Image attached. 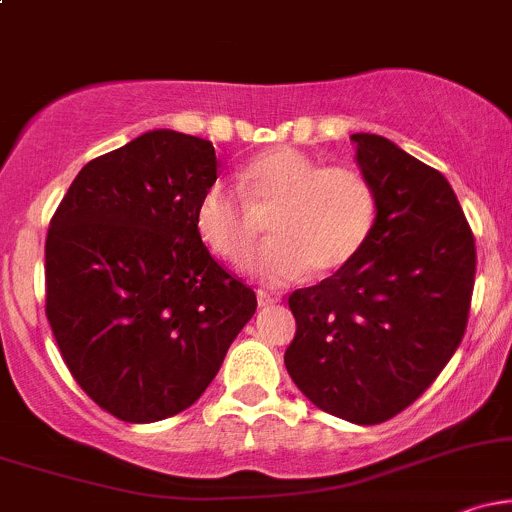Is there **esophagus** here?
Segmentation results:
<instances>
[{
	"mask_svg": "<svg viewBox=\"0 0 512 512\" xmlns=\"http://www.w3.org/2000/svg\"><path fill=\"white\" fill-rule=\"evenodd\" d=\"M281 298L276 296V293H267V291H257V303H260V308H269V305H276Z\"/></svg>",
	"mask_w": 512,
	"mask_h": 512,
	"instance_id": "1",
	"label": "esophagus"
}]
</instances>
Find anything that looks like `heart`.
<instances>
[{"instance_id": "heart-1", "label": "heart", "mask_w": 512, "mask_h": 512, "mask_svg": "<svg viewBox=\"0 0 512 512\" xmlns=\"http://www.w3.org/2000/svg\"><path fill=\"white\" fill-rule=\"evenodd\" d=\"M238 194L211 185L199 197L195 231L226 262H243L269 216V240L248 262L264 284H289L310 269L327 276L354 262L378 214L373 185L354 166H322L293 146H272L236 173Z\"/></svg>"}]
</instances>
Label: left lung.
I'll return each mask as SVG.
<instances>
[{
  "mask_svg": "<svg viewBox=\"0 0 512 512\" xmlns=\"http://www.w3.org/2000/svg\"><path fill=\"white\" fill-rule=\"evenodd\" d=\"M378 214L356 260L289 296L286 370L317 409L373 426L416 402L467 330L477 248L436 168L378 134H351Z\"/></svg>",
  "mask_w": 512,
  "mask_h": 512,
  "instance_id": "left-lung-1",
  "label": "left lung"
}]
</instances>
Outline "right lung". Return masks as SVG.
<instances>
[{"label": "right lung", "instance_id": "obj_1", "mask_svg": "<svg viewBox=\"0 0 512 512\" xmlns=\"http://www.w3.org/2000/svg\"><path fill=\"white\" fill-rule=\"evenodd\" d=\"M207 139L154 129L88 161L45 240V315L76 385L127 424L192 407L257 298L195 231Z\"/></svg>", "mask_w": 512, "mask_h": 512}]
</instances>
